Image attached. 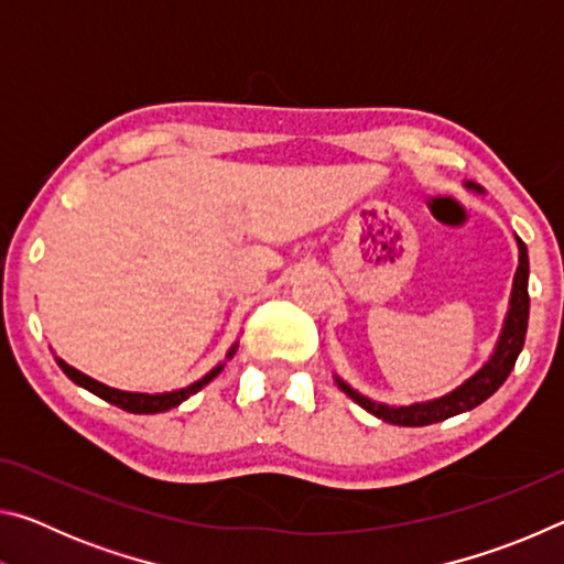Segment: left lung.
Segmentation results:
<instances>
[{"label":"left lung","instance_id":"obj_1","mask_svg":"<svg viewBox=\"0 0 564 564\" xmlns=\"http://www.w3.org/2000/svg\"><path fill=\"white\" fill-rule=\"evenodd\" d=\"M467 188L480 191V186L475 184H467ZM518 246H520V265H518V273H514L510 311H508V318H505L498 348H495L492 358L485 362L473 378H467L460 388H455L453 393H447L443 398L427 400V403H415V405H400V408L373 403V400L356 393L350 386H346L340 378H336L343 393L356 400L360 408H366L370 415L386 420V423L403 425V427H423V425L441 423V420L467 413V410L480 405L482 400H488L495 390L508 380L510 370L514 368V360H518L520 350L524 346V333H528L530 261H528V246H524L520 238H518Z\"/></svg>","mask_w":564,"mask_h":564}]
</instances>
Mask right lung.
Instances as JSON below:
<instances>
[{
  "label": "right lung",
  "instance_id": "add662e5",
  "mask_svg": "<svg viewBox=\"0 0 564 564\" xmlns=\"http://www.w3.org/2000/svg\"><path fill=\"white\" fill-rule=\"evenodd\" d=\"M234 350H236V346L228 350V358L234 356ZM56 362H59V368L74 380L76 386L87 388L89 393L99 395L101 400H107V403L117 405L121 410H127V413H139V415H144V413H164V410L176 408L178 403H184L186 398L198 393V390H202L206 383H212V380L224 370V366H216L212 373H206L202 380H196V383H191L188 388L171 390V393H161V395H147V393H127V390H117V388L104 386V383H99V380H94L89 376L79 373V370L72 368L69 362H64L62 358H56Z\"/></svg>",
  "mask_w": 564,
  "mask_h": 564
}]
</instances>
